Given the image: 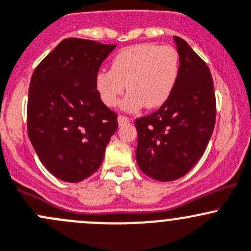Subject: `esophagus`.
<instances>
[{"label":"esophagus","instance_id":"esophagus-1","mask_svg":"<svg viewBox=\"0 0 251 251\" xmlns=\"http://www.w3.org/2000/svg\"><path fill=\"white\" fill-rule=\"evenodd\" d=\"M129 123V118L126 117V116H118V125L121 126H125V125H128Z\"/></svg>","mask_w":251,"mask_h":251}]
</instances>
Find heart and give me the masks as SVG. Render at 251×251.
Returning a JSON list of instances; mask_svg holds the SVG:
<instances>
[{
  "label": "heart",
  "instance_id": "1",
  "mask_svg": "<svg viewBox=\"0 0 251 251\" xmlns=\"http://www.w3.org/2000/svg\"><path fill=\"white\" fill-rule=\"evenodd\" d=\"M180 61L177 50L171 46L139 44L118 52L111 69H100L95 86L105 105L113 107L128 89L123 107L128 111L141 106L156 108L162 106L172 94Z\"/></svg>",
  "mask_w": 251,
  "mask_h": 251
}]
</instances>
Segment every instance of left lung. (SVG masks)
Masks as SVG:
<instances>
[{
	"instance_id": "1",
	"label": "left lung",
	"mask_w": 251,
	"mask_h": 251,
	"mask_svg": "<svg viewBox=\"0 0 251 251\" xmlns=\"http://www.w3.org/2000/svg\"><path fill=\"white\" fill-rule=\"evenodd\" d=\"M180 69L168 100L151 115L135 120L136 162L150 178L171 182L187 175L200 160L216 121L213 81L207 64L175 36Z\"/></svg>"
}]
</instances>
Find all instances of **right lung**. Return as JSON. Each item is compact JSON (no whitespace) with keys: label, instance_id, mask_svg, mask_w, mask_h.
Masks as SVG:
<instances>
[{"label":"right lung","instance_id":"obj_1","mask_svg":"<svg viewBox=\"0 0 251 251\" xmlns=\"http://www.w3.org/2000/svg\"><path fill=\"white\" fill-rule=\"evenodd\" d=\"M116 45L69 38L39 63L29 86L28 135L41 163L58 179L78 183L101 166L118 128L101 101L96 73Z\"/></svg>","mask_w":251,"mask_h":251}]
</instances>
